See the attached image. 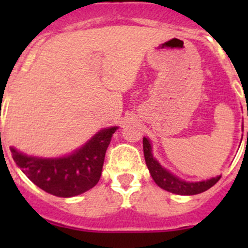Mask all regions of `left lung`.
Returning a JSON list of instances; mask_svg holds the SVG:
<instances>
[{"instance_id": "8db88e82", "label": "left lung", "mask_w": 248, "mask_h": 248, "mask_svg": "<svg viewBox=\"0 0 248 248\" xmlns=\"http://www.w3.org/2000/svg\"><path fill=\"white\" fill-rule=\"evenodd\" d=\"M142 147H144L145 162H146L147 169H149L154 181L161 188L171 192V193L180 194V196H194V194H199L211 188L221 179V175H219V176L202 180V181H185L159 164V162L152 155V144L146 137L142 138Z\"/></svg>"}]
</instances>
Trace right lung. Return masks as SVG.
<instances>
[{"label": "right lung", "instance_id": "right-lung-1", "mask_svg": "<svg viewBox=\"0 0 248 248\" xmlns=\"http://www.w3.org/2000/svg\"><path fill=\"white\" fill-rule=\"evenodd\" d=\"M117 126L97 132L84 145L61 157H38L11 146L16 166L36 186L52 196L71 198L97 185L103 168L106 151Z\"/></svg>", "mask_w": 248, "mask_h": 248}]
</instances>
